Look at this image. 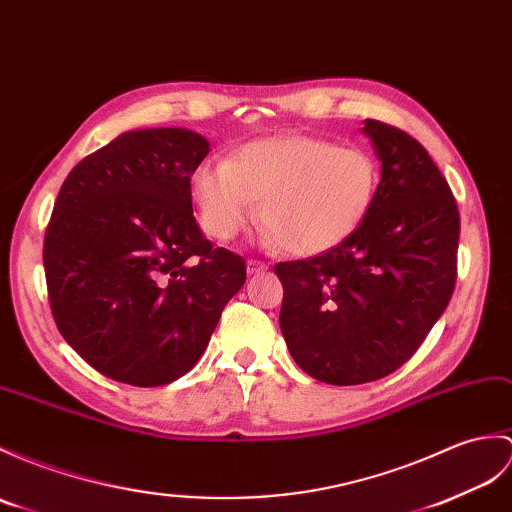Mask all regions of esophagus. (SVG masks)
Segmentation results:
<instances>
[{"label":"esophagus","mask_w":512,"mask_h":512,"mask_svg":"<svg viewBox=\"0 0 512 512\" xmlns=\"http://www.w3.org/2000/svg\"><path fill=\"white\" fill-rule=\"evenodd\" d=\"M266 264L264 261H259V259H248L246 261V270H248V275H261V272H266Z\"/></svg>","instance_id":"1"}]
</instances>
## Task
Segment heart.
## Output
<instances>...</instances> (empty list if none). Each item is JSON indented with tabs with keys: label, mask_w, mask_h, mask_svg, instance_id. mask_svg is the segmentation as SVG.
<instances>
[{
	"label": "heart",
	"mask_w": 512,
	"mask_h": 512,
	"mask_svg": "<svg viewBox=\"0 0 512 512\" xmlns=\"http://www.w3.org/2000/svg\"><path fill=\"white\" fill-rule=\"evenodd\" d=\"M377 163L362 148L312 135H277L237 146L192 176L200 224L229 242L257 216L266 240L290 255H320L360 229L377 189Z\"/></svg>",
	"instance_id": "obj_1"
}]
</instances>
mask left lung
<instances>
[{
    "instance_id": "left-lung-1",
    "label": "left lung",
    "mask_w": 512,
    "mask_h": 512,
    "mask_svg": "<svg viewBox=\"0 0 512 512\" xmlns=\"http://www.w3.org/2000/svg\"><path fill=\"white\" fill-rule=\"evenodd\" d=\"M382 181L360 229L331 251L277 264L290 355L334 386L375 382L408 362L456 285L460 216L441 170L403 130L364 120Z\"/></svg>"
}]
</instances>
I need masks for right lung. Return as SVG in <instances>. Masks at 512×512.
<instances>
[{"label": "right lung", "mask_w": 512, "mask_h": 512, "mask_svg": "<svg viewBox=\"0 0 512 512\" xmlns=\"http://www.w3.org/2000/svg\"><path fill=\"white\" fill-rule=\"evenodd\" d=\"M207 154L194 130H128L58 192L43 244L52 314L69 347L115 382L185 375L246 281V261L213 248L194 218L192 174Z\"/></svg>", "instance_id": "right-lung-1"}]
</instances>
